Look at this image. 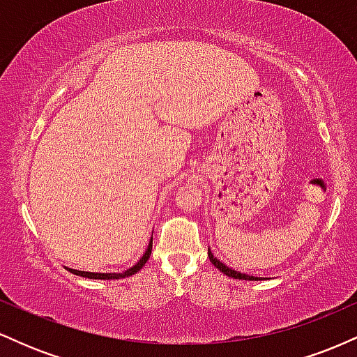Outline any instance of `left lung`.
Returning <instances> with one entry per match:
<instances>
[{
  "label": "left lung",
  "instance_id": "left-lung-1",
  "mask_svg": "<svg viewBox=\"0 0 357 357\" xmlns=\"http://www.w3.org/2000/svg\"><path fill=\"white\" fill-rule=\"evenodd\" d=\"M208 257H210V261H211V264L215 265V267L218 268L220 272H223L225 275H228V277H231V278H240V280H258L257 277L245 275V273H240V272H236V270L228 268L227 265H223V264H221L220 260H216V257H213V253H211V250H210V248H208Z\"/></svg>",
  "mask_w": 357,
  "mask_h": 357
}]
</instances>
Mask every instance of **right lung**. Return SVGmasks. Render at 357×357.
I'll use <instances>...</instances> for the list:
<instances>
[{"instance_id":"right-lung-1","label":"right lung","mask_w":357,"mask_h":357,"mask_svg":"<svg viewBox=\"0 0 357 357\" xmlns=\"http://www.w3.org/2000/svg\"><path fill=\"white\" fill-rule=\"evenodd\" d=\"M151 252H153V241L149 243V247H147L146 253L142 255L141 260L137 261L134 267H130L129 270H126L124 273H93V272H82V270H73V268H68L72 273H75V275H80V277H87V278H100V280H112V278H124V277H129V275H134V273L139 272L142 267L146 265V261L149 260L151 257Z\"/></svg>"}]
</instances>
